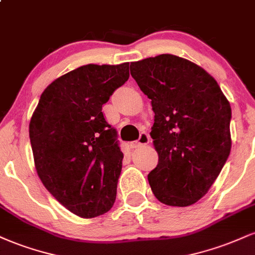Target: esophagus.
Returning <instances> with one entry per match:
<instances>
[{
	"label": "esophagus",
	"instance_id": "esophagus-1",
	"mask_svg": "<svg viewBox=\"0 0 255 255\" xmlns=\"http://www.w3.org/2000/svg\"><path fill=\"white\" fill-rule=\"evenodd\" d=\"M148 142H150V135H148L147 133H145V131H142V133H140L139 139L135 140V141L130 142V147L136 148V147H140V146H142V145H147Z\"/></svg>",
	"mask_w": 255,
	"mask_h": 255
}]
</instances>
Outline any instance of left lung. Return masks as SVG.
Wrapping results in <instances>:
<instances>
[{"label":"left lung","instance_id":"obj_1","mask_svg":"<svg viewBox=\"0 0 255 255\" xmlns=\"http://www.w3.org/2000/svg\"><path fill=\"white\" fill-rule=\"evenodd\" d=\"M130 74L154 113L159 160L147 176L154 197L169 206L197 203L229 157V102L209 73L175 55L130 63Z\"/></svg>","mask_w":255,"mask_h":255}]
</instances>
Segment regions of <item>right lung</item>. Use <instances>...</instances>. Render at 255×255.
I'll use <instances>...</instances> for the list:
<instances>
[{
  "instance_id": "add662e5",
  "label": "right lung",
  "mask_w": 255,
  "mask_h": 255,
  "mask_svg": "<svg viewBox=\"0 0 255 255\" xmlns=\"http://www.w3.org/2000/svg\"><path fill=\"white\" fill-rule=\"evenodd\" d=\"M129 78V63L86 64L42 93L30 122L38 176L66 209L83 218L113 207L124 153L102 111Z\"/></svg>"
}]
</instances>
